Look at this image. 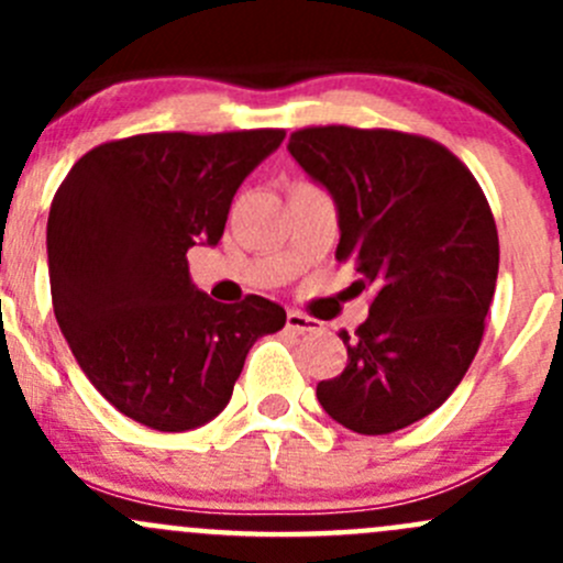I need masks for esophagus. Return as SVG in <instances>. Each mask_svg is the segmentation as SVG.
<instances>
[{
    "instance_id": "34e87169",
    "label": "esophagus",
    "mask_w": 563,
    "mask_h": 563,
    "mask_svg": "<svg viewBox=\"0 0 563 563\" xmlns=\"http://www.w3.org/2000/svg\"><path fill=\"white\" fill-rule=\"evenodd\" d=\"M286 329H291V332H297V334H308V332H318V329H321V323H318L316 318L302 316L299 310H288Z\"/></svg>"
}]
</instances>
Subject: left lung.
I'll return each instance as SVG.
<instances>
[{"mask_svg": "<svg viewBox=\"0 0 563 563\" xmlns=\"http://www.w3.org/2000/svg\"><path fill=\"white\" fill-rule=\"evenodd\" d=\"M288 152L338 203V261L371 288L349 365L316 387L323 411L362 435L433 413L463 382L498 277V231L474 174L439 141L345 124L291 133Z\"/></svg>", "mask_w": 563, "mask_h": 563, "instance_id": "obj_1", "label": "left lung"}]
</instances>
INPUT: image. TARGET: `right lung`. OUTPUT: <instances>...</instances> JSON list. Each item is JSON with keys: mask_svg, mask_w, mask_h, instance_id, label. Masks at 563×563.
<instances>
[{"mask_svg": "<svg viewBox=\"0 0 563 563\" xmlns=\"http://www.w3.org/2000/svg\"><path fill=\"white\" fill-rule=\"evenodd\" d=\"M286 130L144 133L89 150L48 212L54 316L92 387L163 433L201 428L231 400L250 345L286 310L209 299L187 250L218 245L245 176Z\"/></svg>", "mask_w": 563, "mask_h": 563, "instance_id": "add662e5", "label": "right lung"}]
</instances>
